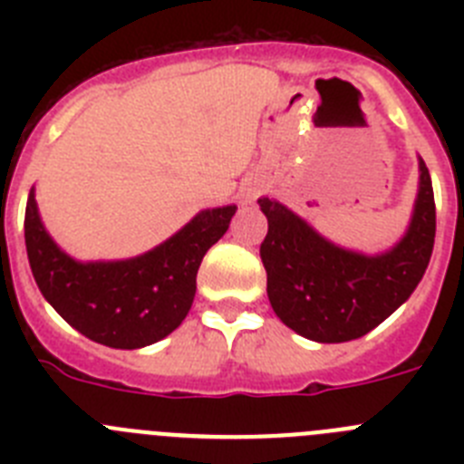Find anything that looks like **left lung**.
<instances>
[{"mask_svg": "<svg viewBox=\"0 0 464 464\" xmlns=\"http://www.w3.org/2000/svg\"><path fill=\"white\" fill-rule=\"evenodd\" d=\"M269 220L260 246L274 314L290 330L321 343L367 332L404 304L428 269L437 229L430 171L420 160V190L404 239L383 256L343 251L269 197L257 199Z\"/></svg>", "mask_w": 464, "mask_h": 464, "instance_id": "left-lung-1", "label": "left lung"}]
</instances>
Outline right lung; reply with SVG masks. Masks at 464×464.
Wrapping results in <instances>:
<instances>
[{
    "instance_id": "1",
    "label": "right lung",
    "mask_w": 464,
    "mask_h": 464,
    "mask_svg": "<svg viewBox=\"0 0 464 464\" xmlns=\"http://www.w3.org/2000/svg\"><path fill=\"white\" fill-rule=\"evenodd\" d=\"M235 211H202L179 235L132 260L83 265L53 244L30 190L24 246L41 295L73 330L104 346L132 351L181 325L195 299L202 257L227 232Z\"/></svg>"
}]
</instances>
